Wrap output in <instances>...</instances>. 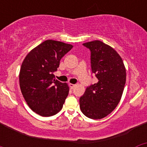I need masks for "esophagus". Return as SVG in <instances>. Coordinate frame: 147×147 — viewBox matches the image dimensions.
<instances>
[{"label":"esophagus","instance_id":"1","mask_svg":"<svg viewBox=\"0 0 147 147\" xmlns=\"http://www.w3.org/2000/svg\"><path fill=\"white\" fill-rule=\"evenodd\" d=\"M69 85L70 87H71V88H74L75 86H76V85H74V84H71V83H70Z\"/></svg>","mask_w":147,"mask_h":147}]
</instances>
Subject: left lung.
Masks as SVG:
<instances>
[{
    "label": "left lung",
    "mask_w": 147,
    "mask_h": 147,
    "mask_svg": "<svg viewBox=\"0 0 147 147\" xmlns=\"http://www.w3.org/2000/svg\"><path fill=\"white\" fill-rule=\"evenodd\" d=\"M90 51L92 73L98 82L90 85L80 98L82 113L101 119L113 112L120 102L126 83V69L119 54L99 40L83 43Z\"/></svg>",
    "instance_id": "1"
}]
</instances>
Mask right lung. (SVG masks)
Instances as JSON below:
<instances>
[{
  "instance_id": "right-lung-1",
  "label": "right lung",
  "mask_w": 147,
  "mask_h": 147,
  "mask_svg": "<svg viewBox=\"0 0 147 147\" xmlns=\"http://www.w3.org/2000/svg\"><path fill=\"white\" fill-rule=\"evenodd\" d=\"M72 48L71 44L45 40L32 49L22 63L19 74L21 93L28 107L41 116L54 115L62 108L69 88L56 80L54 72Z\"/></svg>"
}]
</instances>
